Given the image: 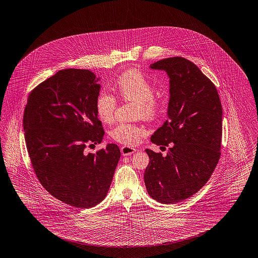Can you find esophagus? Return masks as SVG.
I'll return each instance as SVG.
<instances>
[{"instance_id":"obj_1","label":"esophagus","mask_w":258,"mask_h":258,"mask_svg":"<svg viewBox=\"0 0 258 258\" xmlns=\"http://www.w3.org/2000/svg\"><path fill=\"white\" fill-rule=\"evenodd\" d=\"M136 153V149L129 147V146H122L121 147V154L122 156H131L132 154Z\"/></svg>"}]
</instances>
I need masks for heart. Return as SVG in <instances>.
Here are the masks:
<instances>
[{
	"label": "heart",
	"mask_w": 258,
	"mask_h": 258,
	"mask_svg": "<svg viewBox=\"0 0 258 258\" xmlns=\"http://www.w3.org/2000/svg\"><path fill=\"white\" fill-rule=\"evenodd\" d=\"M116 90L124 100L137 103L136 115L139 117H155L162 108V101L155 96L156 86L140 71L124 72L116 82ZM117 101L114 95L101 91L95 99V109L99 119L103 123H110L116 110ZM146 133L145 129L136 124L120 123L110 132L114 141L124 145H136L141 136Z\"/></svg>",
	"instance_id": "obj_1"
}]
</instances>
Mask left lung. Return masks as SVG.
Returning <instances> with one entry per match:
<instances>
[{
	"label": "left lung",
	"mask_w": 258,
	"mask_h": 258,
	"mask_svg": "<svg viewBox=\"0 0 258 258\" xmlns=\"http://www.w3.org/2000/svg\"><path fill=\"white\" fill-rule=\"evenodd\" d=\"M169 78L167 119L151 137L170 148L166 156L146 149L150 158L144 173L149 195L174 204L203 187L220 160L223 109L216 87L200 69L182 57L150 66Z\"/></svg>",
	"instance_id": "1"
}]
</instances>
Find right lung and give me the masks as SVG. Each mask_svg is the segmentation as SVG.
I'll return each instance as SVG.
<instances>
[{
  "label": "right lung",
  "mask_w": 258,
  "mask_h": 258,
  "mask_svg": "<svg viewBox=\"0 0 258 258\" xmlns=\"http://www.w3.org/2000/svg\"><path fill=\"white\" fill-rule=\"evenodd\" d=\"M99 80L89 70L59 71L30 93L24 109V138L38 180L81 209L105 198L121 156L115 144L96 154L86 150L104 135L95 109Z\"/></svg>",
  "instance_id": "obj_1"
}]
</instances>
